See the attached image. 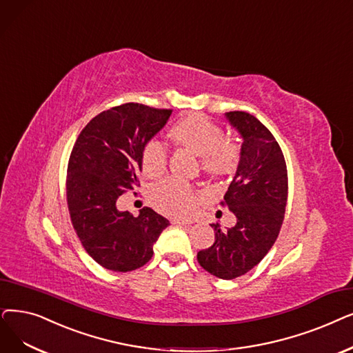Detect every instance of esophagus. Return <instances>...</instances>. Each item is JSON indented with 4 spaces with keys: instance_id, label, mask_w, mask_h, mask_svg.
I'll return each mask as SVG.
<instances>
[{
    "instance_id": "34e87169",
    "label": "esophagus",
    "mask_w": 353,
    "mask_h": 353,
    "mask_svg": "<svg viewBox=\"0 0 353 353\" xmlns=\"http://www.w3.org/2000/svg\"><path fill=\"white\" fill-rule=\"evenodd\" d=\"M172 223L174 225H190L192 221H185V219H173Z\"/></svg>"
}]
</instances>
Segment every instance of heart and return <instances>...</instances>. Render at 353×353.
Masks as SVG:
<instances>
[{
	"label": "heart",
	"instance_id": "b5f03b06",
	"mask_svg": "<svg viewBox=\"0 0 353 353\" xmlns=\"http://www.w3.org/2000/svg\"><path fill=\"white\" fill-rule=\"evenodd\" d=\"M172 141L199 156L202 170L210 177H223L235 172L241 151L238 144L225 139L223 130L202 114L180 118L168 131ZM167 165V150L150 140L141 151V170L147 177L160 176ZM150 201L160 212L172 216H189L194 210L199 193L188 181L165 179L150 190Z\"/></svg>",
	"mask_w": 353,
	"mask_h": 353
}]
</instances>
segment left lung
Returning <instances> with one entry per match:
<instances>
[{
    "label": "left lung",
    "mask_w": 353,
    "mask_h": 353,
    "mask_svg": "<svg viewBox=\"0 0 353 353\" xmlns=\"http://www.w3.org/2000/svg\"><path fill=\"white\" fill-rule=\"evenodd\" d=\"M242 137L236 174L223 196L236 225L222 231L212 223L214 242L197 252V261L222 280L247 274L271 250L284 221L288 177L283 151L270 130L243 111L225 114Z\"/></svg>",
    "instance_id": "left-lung-1"
}]
</instances>
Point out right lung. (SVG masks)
I'll return each instance as SVG.
<instances>
[{
	"instance_id": "right-lung-1",
	"label": "right lung",
	"mask_w": 353,
	"mask_h": 353,
	"mask_svg": "<svg viewBox=\"0 0 353 353\" xmlns=\"http://www.w3.org/2000/svg\"><path fill=\"white\" fill-rule=\"evenodd\" d=\"M172 115L143 103H122L92 118L69 157L66 197L85 251L106 270L127 272L152 256L170 222L151 208L139 216L117 209L118 197L140 186L141 151Z\"/></svg>"
}]
</instances>
